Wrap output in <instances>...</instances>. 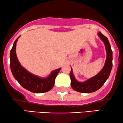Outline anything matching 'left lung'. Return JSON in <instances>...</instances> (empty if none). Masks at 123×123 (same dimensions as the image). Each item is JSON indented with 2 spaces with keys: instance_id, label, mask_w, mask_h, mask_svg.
<instances>
[{
  "instance_id": "left-lung-1",
  "label": "left lung",
  "mask_w": 123,
  "mask_h": 123,
  "mask_svg": "<svg viewBox=\"0 0 123 123\" xmlns=\"http://www.w3.org/2000/svg\"><path fill=\"white\" fill-rule=\"evenodd\" d=\"M99 37L104 42L106 51V59L105 65L102 70L94 77L89 79L86 81H78L76 79L73 73L72 68L70 72V77L71 80V87L73 90L81 93H90L95 92L104 85L105 81L108 80L112 68V51L111 44L106 36L100 32L98 33Z\"/></svg>"
}]
</instances>
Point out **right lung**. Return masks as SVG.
Returning <instances> with one entry per match:
<instances>
[{
    "mask_svg": "<svg viewBox=\"0 0 123 123\" xmlns=\"http://www.w3.org/2000/svg\"><path fill=\"white\" fill-rule=\"evenodd\" d=\"M19 36L15 40L10 51V68L12 75L20 85L34 93L46 92L51 90L55 80L61 69L54 70L47 77H40L25 69L18 61L16 55V44Z\"/></svg>",
    "mask_w": 123,
    "mask_h": 123,
    "instance_id": "add662e5",
    "label": "right lung"
}]
</instances>
